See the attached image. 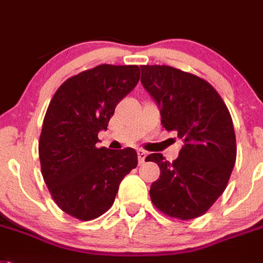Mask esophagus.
I'll use <instances>...</instances> for the list:
<instances>
[{"label": "esophagus", "mask_w": 263, "mask_h": 263, "mask_svg": "<svg viewBox=\"0 0 263 263\" xmlns=\"http://www.w3.org/2000/svg\"><path fill=\"white\" fill-rule=\"evenodd\" d=\"M147 152L144 149H138V159H139V163H144L145 158H147Z\"/></svg>", "instance_id": "34e87169"}]
</instances>
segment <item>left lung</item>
I'll return each mask as SVG.
<instances>
[{
	"label": "left lung",
	"instance_id": "1",
	"mask_svg": "<svg viewBox=\"0 0 263 263\" xmlns=\"http://www.w3.org/2000/svg\"><path fill=\"white\" fill-rule=\"evenodd\" d=\"M140 69V81L159 105L163 127L183 140L173 163L162 154L145 158L160 168L149 196L165 215L194 219L222 195L235 164L230 112L213 85L195 74L167 65H142Z\"/></svg>",
	"mask_w": 263,
	"mask_h": 263
}]
</instances>
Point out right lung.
<instances>
[{
  "instance_id": "1",
  "label": "right lung",
  "mask_w": 263,
  "mask_h": 263,
  "mask_svg": "<svg viewBox=\"0 0 263 263\" xmlns=\"http://www.w3.org/2000/svg\"><path fill=\"white\" fill-rule=\"evenodd\" d=\"M140 77L138 65L103 64L64 81L49 103L40 135L41 173L64 213L80 220L114 204L119 184L138 165L134 148H98L119 101Z\"/></svg>"
}]
</instances>
